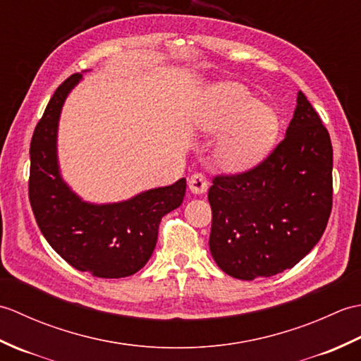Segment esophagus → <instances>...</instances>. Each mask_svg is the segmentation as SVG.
<instances>
[{"mask_svg": "<svg viewBox=\"0 0 361 361\" xmlns=\"http://www.w3.org/2000/svg\"><path fill=\"white\" fill-rule=\"evenodd\" d=\"M188 185H189V189H190V192H194V194H204L206 190H208V188H209V181L206 180V176L203 175V173H194L192 176H190L189 178V181H188Z\"/></svg>", "mask_w": 361, "mask_h": 361, "instance_id": "1", "label": "esophagus"}]
</instances>
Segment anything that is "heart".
Listing matches in <instances>:
<instances>
[{
  "label": "heart",
  "instance_id": "b5f03b06",
  "mask_svg": "<svg viewBox=\"0 0 361 361\" xmlns=\"http://www.w3.org/2000/svg\"><path fill=\"white\" fill-rule=\"evenodd\" d=\"M195 124L206 135L221 136L216 161L226 172H245L259 164L279 132L276 113L239 83L206 90Z\"/></svg>",
  "mask_w": 361,
  "mask_h": 361
}]
</instances>
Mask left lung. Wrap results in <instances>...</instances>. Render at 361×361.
Wrapping results in <instances>:
<instances>
[{
	"label": "left lung",
	"mask_w": 361,
	"mask_h": 361,
	"mask_svg": "<svg viewBox=\"0 0 361 361\" xmlns=\"http://www.w3.org/2000/svg\"><path fill=\"white\" fill-rule=\"evenodd\" d=\"M331 136L299 91L286 137L259 166L212 180L209 250L235 279L270 278L315 247L332 211Z\"/></svg>",
	"instance_id": "1"
}]
</instances>
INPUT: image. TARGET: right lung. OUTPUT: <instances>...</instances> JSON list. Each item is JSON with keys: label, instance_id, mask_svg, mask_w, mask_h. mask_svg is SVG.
Returning <instances> with one entry per match:
<instances>
[{"label": "right lung", "instance_id": "1", "mask_svg": "<svg viewBox=\"0 0 361 361\" xmlns=\"http://www.w3.org/2000/svg\"><path fill=\"white\" fill-rule=\"evenodd\" d=\"M80 79L82 74H73L56 90L34 130L29 202L44 239L75 270L96 278H126L147 264L159 221L183 203L186 180L118 203L83 202L60 175L57 158L60 113Z\"/></svg>", "mask_w": 361, "mask_h": 361}]
</instances>
